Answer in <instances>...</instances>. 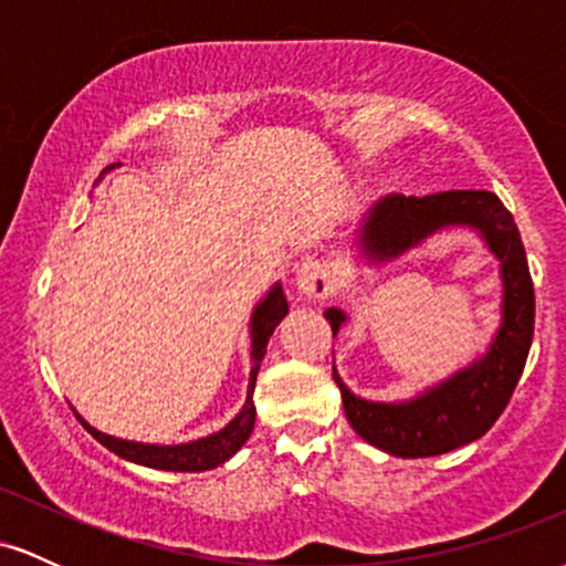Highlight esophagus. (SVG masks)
Returning a JSON list of instances; mask_svg holds the SVG:
<instances>
[{"instance_id": "34e87169", "label": "esophagus", "mask_w": 566, "mask_h": 566, "mask_svg": "<svg viewBox=\"0 0 566 566\" xmlns=\"http://www.w3.org/2000/svg\"><path fill=\"white\" fill-rule=\"evenodd\" d=\"M295 284L301 295L308 297V301H324L327 295H333V279H329L327 265L316 261V258H308V261L297 265Z\"/></svg>"}]
</instances>
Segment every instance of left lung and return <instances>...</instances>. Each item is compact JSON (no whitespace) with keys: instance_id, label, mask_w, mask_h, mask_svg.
<instances>
[{"instance_id":"left-lung-1","label":"left lung","mask_w":566,"mask_h":566,"mask_svg":"<svg viewBox=\"0 0 566 566\" xmlns=\"http://www.w3.org/2000/svg\"><path fill=\"white\" fill-rule=\"evenodd\" d=\"M473 229L500 261L503 316L490 348L469 367L409 401H367L350 394L333 367L348 423L361 439L396 458H433L484 437L522 378L535 329V290L513 216L492 191H441L380 199L359 226V250L373 265L396 261L441 229ZM333 337L346 324L340 308L324 311Z\"/></svg>"}]
</instances>
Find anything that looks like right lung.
<instances>
[{
    "instance_id": "add662e5",
    "label": "right lung",
    "mask_w": 566,
    "mask_h": 566,
    "mask_svg": "<svg viewBox=\"0 0 566 566\" xmlns=\"http://www.w3.org/2000/svg\"><path fill=\"white\" fill-rule=\"evenodd\" d=\"M114 167L119 165H112L108 170H114ZM287 311H290L287 297H284L282 284L276 282L274 287L269 290V295H265L263 301L255 305V311H252V319H250L252 369H250V386H247V401L244 407L239 409L237 418H233L226 428H220L218 433H210V437L197 439V441H186V444H143V441L108 437V433L97 431V428L84 423L80 418L82 426L87 428V431L93 433L106 450H112L114 454H119V458L129 460V463L146 465V469L184 471V473L218 469V465L226 463L231 454L242 450V444L250 439L252 428H255V401H252V394H255L258 369H261L265 346H269V337L274 335L279 322L287 316Z\"/></svg>"
}]
</instances>
